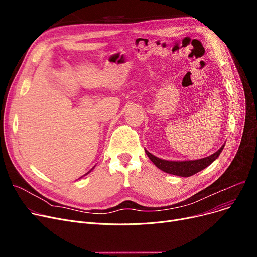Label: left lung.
<instances>
[{
  "label": "left lung",
  "mask_w": 257,
  "mask_h": 257,
  "mask_svg": "<svg viewBox=\"0 0 257 257\" xmlns=\"http://www.w3.org/2000/svg\"><path fill=\"white\" fill-rule=\"evenodd\" d=\"M224 146H225V143L221 146V148H219V150H217L215 154L210 155L206 158H202V159H198V160H189V161L163 160V159H160V158L152 155L148 152V150H146V149H144V150H145L147 157L150 159V161H152L162 171H164L166 173H169V174L177 175V176L189 177V176H192L197 172L203 170L204 168L207 167V166L212 164L216 159H218Z\"/></svg>",
  "instance_id": "1"
}]
</instances>
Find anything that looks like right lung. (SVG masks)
<instances>
[{
    "mask_svg": "<svg viewBox=\"0 0 257 257\" xmlns=\"http://www.w3.org/2000/svg\"><path fill=\"white\" fill-rule=\"evenodd\" d=\"M94 167H95V166H94ZM94 167H93V168H94ZM93 168H92V169H91V170H90V171H89V172H91V171H92V170H93ZM89 172H87V173H86V174H85V175H87V174H88V173H89ZM82 177H83V176H82Z\"/></svg>",
    "mask_w": 257,
    "mask_h": 257,
    "instance_id": "obj_1",
    "label": "right lung"
}]
</instances>
